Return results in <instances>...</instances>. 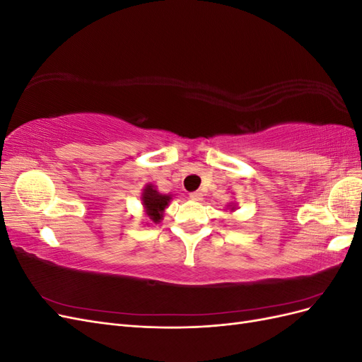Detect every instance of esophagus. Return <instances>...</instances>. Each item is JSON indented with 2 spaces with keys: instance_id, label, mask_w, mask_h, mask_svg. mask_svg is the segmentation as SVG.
Listing matches in <instances>:
<instances>
[{
  "instance_id": "34e87169",
  "label": "esophagus",
  "mask_w": 362,
  "mask_h": 362,
  "mask_svg": "<svg viewBox=\"0 0 362 362\" xmlns=\"http://www.w3.org/2000/svg\"><path fill=\"white\" fill-rule=\"evenodd\" d=\"M202 193L201 192H192L190 193V199L192 201H202Z\"/></svg>"
}]
</instances>
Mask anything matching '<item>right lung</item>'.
Returning <instances> with one entry per match:
<instances>
[{
	"label": "right lung",
	"mask_w": 362,
	"mask_h": 362,
	"mask_svg": "<svg viewBox=\"0 0 362 362\" xmlns=\"http://www.w3.org/2000/svg\"><path fill=\"white\" fill-rule=\"evenodd\" d=\"M141 201H144V205L146 208V214L149 216L151 221L157 223L161 221L163 211H164V208L168 206V204L170 201V196L161 194L154 187H152V185H146Z\"/></svg>",
	"instance_id": "1"
}]
</instances>
